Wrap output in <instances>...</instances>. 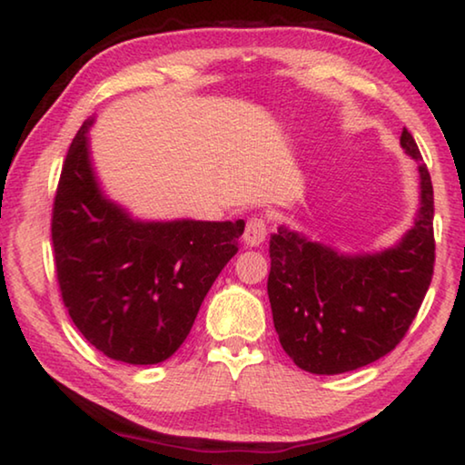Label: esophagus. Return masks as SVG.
<instances>
[{"label":"esophagus","instance_id":"1","mask_svg":"<svg viewBox=\"0 0 465 465\" xmlns=\"http://www.w3.org/2000/svg\"><path fill=\"white\" fill-rule=\"evenodd\" d=\"M266 230H269V227H266V222L262 217H258V215L250 217L246 223V230H243V243L250 248L261 246L266 238Z\"/></svg>","mask_w":465,"mask_h":465}]
</instances>
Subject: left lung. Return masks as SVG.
<instances>
[{
	"mask_svg": "<svg viewBox=\"0 0 465 465\" xmlns=\"http://www.w3.org/2000/svg\"><path fill=\"white\" fill-rule=\"evenodd\" d=\"M400 145L419 162L420 209L396 246L351 256L287 227L271 235L266 287L274 330L303 371L336 375L388 355L427 295L435 266L432 183L406 127Z\"/></svg>",
	"mask_w": 465,
	"mask_h": 465,
	"instance_id": "1",
	"label": "left lung"
}]
</instances>
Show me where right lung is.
<instances>
[{"instance_id":"right-lung-1","label":"right lung","mask_w":465,"mask_h":465,"mask_svg":"<svg viewBox=\"0 0 465 465\" xmlns=\"http://www.w3.org/2000/svg\"><path fill=\"white\" fill-rule=\"evenodd\" d=\"M85 121L53 204L63 303L85 341L129 365H155L186 341L204 295L238 252V222H139L98 188Z\"/></svg>"}]
</instances>
